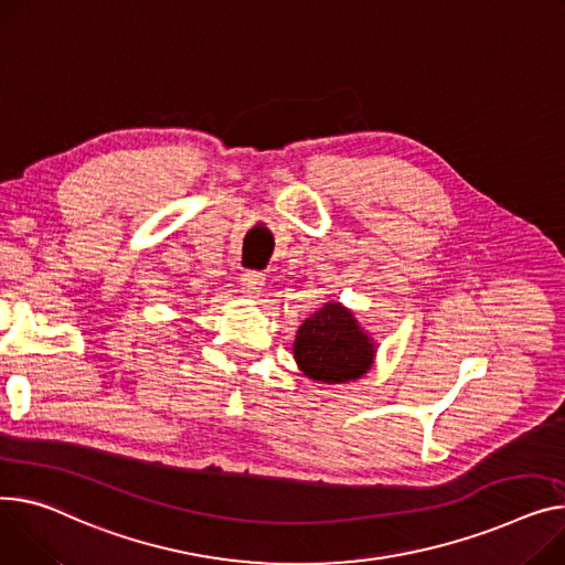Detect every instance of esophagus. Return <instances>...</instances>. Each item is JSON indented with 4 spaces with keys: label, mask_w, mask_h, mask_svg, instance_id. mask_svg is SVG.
<instances>
[{
    "label": "esophagus",
    "mask_w": 565,
    "mask_h": 565,
    "mask_svg": "<svg viewBox=\"0 0 565 565\" xmlns=\"http://www.w3.org/2000/svg\"><path fill=\"white\" fill-rule=\"evenodd\" d=\"M263 284H266V277H263L260 273L245 270V273L241 275V288H243L245 297H258Z\"/></svg>",
    "instance_id": "obj_1"
}]
</instances>
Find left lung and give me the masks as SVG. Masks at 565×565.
I'll return each instance as SVG.
<instances>
[{"label": "left lung", "instance_id": "obj_1", "mask_svg": "<svg viewBox=\"0 0 565 565\" xmlns=\"http://www.w3.org/2000/svg\"><path fill=\"white\" fill-rule=\"evenodd\" d=\"M292 352L307 377L341 384L365 374L374 356V343L345 307L329 302L299 327Z\"/></svg>", "mask_w": 565, "mask_h": 565}]
</instances>
